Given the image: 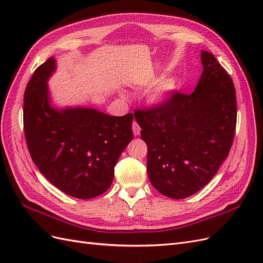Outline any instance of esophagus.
Instances as JSON below:
<instances>
[{"instance_id": "34e87169", "label": "esophagus", "mask_w": 263, "mask_h": 263, "mask_svg": "<svg viewBox=\"0 0 263 263\" xmlns=\"http://www.w3.org/2000/svg\"><path fill=\"white\" fill-rule=\"evenodd\" d=\"M132 128H133V133H134L135 136H139L140 132H141V128H140V126L138 125L137 122H134V123H133Z\"/></svg>"}]
</instances>
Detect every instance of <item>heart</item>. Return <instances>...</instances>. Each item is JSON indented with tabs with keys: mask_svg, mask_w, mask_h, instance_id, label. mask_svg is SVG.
Instances as JSON below:
<instances>
[{
	"mask_svg": "<svg viewBox=\"0 0 263 263\" xmlns=\"http://www.w3.org/2000/svg\"><path fill=\"white\" fill-rule=\"evenodd\" d=\"M174 90V82L169 81L165 82L162 85H160L158 89L151 94V101L153 102H161L162 100H164L168 95Z\"/></svg>",
	"mask_w": 263,
	"mask_h": 263,
	"instance_id": "1",
	"label": "heart"
}]
</instances>
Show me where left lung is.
Listing matches in <instances>:
<instances>
[{"mask_svg":"<svg viewBox=\"0 0 263 263\" xmlns=\"http://www.w3.org/2000/svg\"><path fill=\"white\" fill-rule=\"evenodd\" d=\"M191 94L172 91L162 103L135 110L148 147L153 186L170 198L193 195L213 179L232 148L237 102L232 78L209 51Z\"/></svg>","mask_w":263,"mask_h":263,"instance_id":"left-lung-1","label":"left lung"}]
</instances>
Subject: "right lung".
Wrapping results in <instances>:
<instances>
[{"label": "right lung", "mask_w": 263, "mask_h": 263, "mask_svg": "<svg viewBox=\"0 0 263 263\" xmlns=\"http://www.w3.org/2000/svg\"><path fill=\"white\" fill-rule=\"evenodd\" d=\"M51 57L39 66L24 94V133L34 163L62 192L89 200L104 193L119 156L133 139L132 113L110 116L94 108L49 104Z\"/></svg>", "instance_id": "obj_1"}]
</instances>
